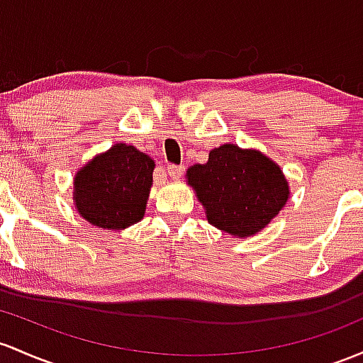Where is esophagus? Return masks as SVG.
<instances>
[{"instance_id": "esophagus-1", "label": "esophagus", "mask_w": 363, "mask_h": 363, "mask_svg": "<svg viewBox=\"0 0 363 363\" xmlns=\"http://www.w3.org/2000/svg\"><path fill=\"white\" fill-rule=\"evenodd\" d=\"M182 172H184V167H182V165H169V167H167V174H169L170 179L181 177Z\"/></svg>"}]
</instances>
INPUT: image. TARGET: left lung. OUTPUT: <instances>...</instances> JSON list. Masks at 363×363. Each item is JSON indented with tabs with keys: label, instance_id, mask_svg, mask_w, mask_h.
I'll return each mask as SVG.
<instances>
[{
	"label": "left lung",
	"instance_id": "left-lung-1",
	"mask_svg": "<svg viewBox=\"0 0 363 363\" xmlns=\"http://www.w3.org/2000/svg\"><path fill=\"white\" fill-rule=\"evenodd\" d=\"M186 182L205 208L208 224L233 238H252L270 224L289 200V182L260 150L225 145L208 162L186 172Z\"/></svg>",
	"mask_w": 363,
	"mask_h": 363
}]
</instances>
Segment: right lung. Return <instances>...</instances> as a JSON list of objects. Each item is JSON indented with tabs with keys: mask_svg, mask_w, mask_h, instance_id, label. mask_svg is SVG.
Masks as SVG:
<instances>
[{
	"mask_svg": "<svg viewBox=\"0 0 363 363\" xmlns=\"http://www.w3.org/2000/svg\"><path fill=\"white\" fill-rule=\"evenodd\" d=\"M155 160L136 146L117 143L98 153L74 177V205L91 225L123 230L145 217Z\"/></svg>",
	"mask_w": 363,
	"mask_h": 363,
	"instance_id": "1",
	"label": "right lung"
}]
</instances>
